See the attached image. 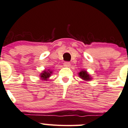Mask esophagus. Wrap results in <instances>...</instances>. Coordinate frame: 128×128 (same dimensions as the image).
Segmentation results:
<instances>
[{
  "instance_id": "obj_1",
  "label": "esophagus",
  "mask_w": 128,
  "mask_h": 128,
  "mask_svg": "<svg viewBox=\"0 0 128 128\" xmlns=\"http://www.w3.org/2000/svg\"><path fill=\"white\" fill-rule=\"evenodd\" d=\"M70 65V63L69 62H64V66L65 67H69Z\"/></svg>"
}]
</instances>
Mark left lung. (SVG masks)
<instances>
[{
  "instance_id": "obj_1",
  "label": "left lung",
  "mask_w": 128,
  "mask_h": 128,
  "mask_svg": "<svg viewBox=\"0 0 128 128\" xmlns=\"http://www.w3.org/2000/svg\"><path fill=\"white\" fill-rule=\"evenodd\" d=\"M78 75H79V77L80 78L85 80H89L91 79L89 75L87 74V72L86 70H82V71H80L78 73Z\"/></svg>"
}]
</instances>
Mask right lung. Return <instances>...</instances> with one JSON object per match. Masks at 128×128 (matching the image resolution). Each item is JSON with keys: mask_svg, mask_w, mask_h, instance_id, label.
<instances>
[{"mask_svg": "<svg viewBox=\"0 0 128 128\" xmlns=\"http://www.w3.org/2000/svg\"><path fill=\"white\" fill-rule=\"evenodd\" d=\"M51 73H52V72L44 71L43 72H42V73H41L40 77H41V78H42V79L47 80V78H49V77H50Z\"/></svg>", "mask_w": 128, "mask_h": 128, "instance_id": "1", "label": "right lung"}]
</instances>
